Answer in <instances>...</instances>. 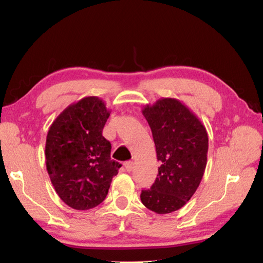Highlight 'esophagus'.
<instances>
[{
  "instance_id": "1",
  "label": "esophagus",
  "mask_w": 263,
  "mask_h": 263,
  "mask_svg": "<svg viewBox=\"0 0 263 263\" xmlns=\"http://www.w3.org/2000/svg\"><path fill=\"white\" fill-rule=\"evenodd\" d=\"M124 167H125L126 172H132V170H133V161H131V160L125 161Z\"/></svg>"
}]
</instances>
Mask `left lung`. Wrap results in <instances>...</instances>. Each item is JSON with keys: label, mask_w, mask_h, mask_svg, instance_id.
<instances>
[{"label": "left lung", "mask_w": 263, "mask_h": 263, "mask_svg": "<svg viewBox=\"0 0 263 263\" xmlns=\"http://www.w3.org/2000/svg\"><path fill=\"white\" fill-rule=\"evenodd\" d=\"M152 128L158 175L141 202L159 215L181 209L202 180L208 154V133L185 105L175 98H160L142 109Z\"/></svg>", "instance_id": "left-lung-1"}]
</instances>
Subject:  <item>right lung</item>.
<instances>
[{
	"instance_id": "add662e5",
	"label": "right lung",
	"mask_w": 263,
	"mask_h": 263,
	"mask_svg": "<svg viewBox=\"0 0 263 263\" xmlns=\"http://www.w3.org/2000/svg\"><path fill=\"white\" fill-rule=\"evenodd\" d=\"M109 114L103 99L85 97L68 106L48 130V175L61 200L73 209L102 203L122 166L110 158L111 144L103 137Z\"/></svg>"
}]
</instances>
